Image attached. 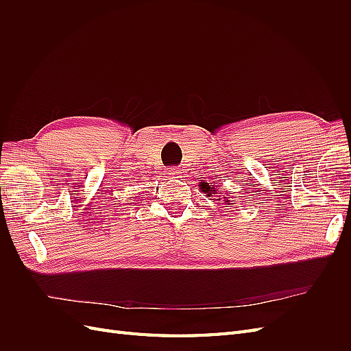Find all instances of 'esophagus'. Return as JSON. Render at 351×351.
I'll use <instances>...</instances> for the list:
<instances>
[{"label":"esophagus","mask_w":351,"mask_h":351,"mask_svg":"<svg viewBox=\"0 0 351 351\" xmlns=\"http://www.w3.org/2000/svg\"><path fill=\"white\" fill-rule=\"evenodd\" d=\"M168 174L171 176V177H178L180 174H182V171H180L178 168H169V169H168Z\"/></svg>","instance_id":"34e87169"}]
</instances>
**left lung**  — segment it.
I'll use <instances>...</instances> for the list:
<instances>
[{"label":"left lung","instance_id":"8db88e82","mask_svg":"<svg viewBox=\"0 0 351 351\" xmlns=\"http://www.w3.org/2000/svg\"><path fill=\"white\" fill-rule=\"evenodd\" d=\"M199 186H200V189H202V190H204L205 193H208V196H210V195H215V190H214V187H209V184H208V183H202V184H199ZM218 200H219V199H218ZM230 202H231V200H228V199H227V200H224V204H226V205H227V204L230 205Z\"/></svg>","mask_w":351,"mask_h":351}]
</instances>
